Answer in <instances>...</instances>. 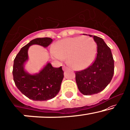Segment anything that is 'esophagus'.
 <instances>
[{
	"mask_svg": "<svg viewBox=\"0 0 130 130\" xmlns=\"http://www.w3.org/2000/svg\"><path fill=\"white\" fill-rule=\"evenodd\" d=\"M68 70H69V68H68L67 67H65V66L63 67V71Z\"/></svg>",
	"mask_w": 130,
	"mask_h": 130,
	"instance_id": "obj_1",
	"label": "esophagus"
}]
</instances>
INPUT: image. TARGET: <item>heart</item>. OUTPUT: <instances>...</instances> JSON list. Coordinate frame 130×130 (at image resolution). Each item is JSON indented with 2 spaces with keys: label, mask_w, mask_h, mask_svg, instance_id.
I'll use <instances>...</instances> for the list:
<instances>
[{
  "label": "heart",
  "mask_w": 130,
  "mask_h": 130,
  "mask_svg": "<svg viewBox=\"0 0 130 130\" xmlns=\"http://www.w3.org/2000/svg\"><path fill=\"white\" fill-rule=\"evenodd\" d=\"M52 56L58 60L67 58L68 65L81 70L89 67L94 61L97 44L88 36H75L58 41L54 45Z\"/></svg>",
  "instance_id": "1"
}]
</instances>
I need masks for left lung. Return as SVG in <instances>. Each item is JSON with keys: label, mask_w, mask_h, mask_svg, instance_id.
<instances>
[{"label": "left lung", "mask_w": 130, "mask_h": 130, "mask_svg": "<svg viewBox=\"0 0 130 130\" xmlns=\"http://www.w3.org/2000/svg\"><path fill=\"white\" fill-rule=\"evenodd\" d=\"M89 36L93 38L98 46L96 58L90 67L75 73L78 89L86 95L103 91L112 80L114 73V60L110 49L102 38Z\"/></svg>", "instance_id": "obj_1"}]
</instances>
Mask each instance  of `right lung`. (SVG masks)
Returning a JSON list of instances; mask_svg holds the SVG:
<instances>
[{"label":"right lung","mask_w":130,"mask_h":130,"mask_svg":"<svg viewBox=\"0 0 130 130\" xmlns=\"http://www.w3.org/2000/svg\"><path fill=\"white\" fill-rule=\"evenodd\" d=\"M52 42L50 38L32 39L23 47L14 60L13 67V80L17 88L25 96L33 101H47L55 97L60 89L63 78L62 67L54 68L49 62L38 73L31 74L25 67L29 60L28 49L32 45L46 48Z\"/></svg>","instance_id":"1"}]
</instances>
